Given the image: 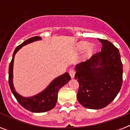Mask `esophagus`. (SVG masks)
I'll use <instances>...</instances> for the list:
<instances>
[{
	"label": "esophagus",
	"mask_w": 130,
	"mask_h": 130,
	"mask_svg": "<svg viewBox=\"0 0 130 130\" xmlns=\"http://www.w3.org/2000/svg\"><path fill=\"white\" fill-rule=\"evenodd\" d=\"M69 73L71 78H74V76H75V71L73 69H70L69 71Z\"/></svg>",
	"instance_id": "esophagus-1"
}]
</instances>
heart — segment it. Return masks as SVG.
Masks as SVG:
<instances>
[{
	"instance_id": "obj_1",
	"label": "heart",
	"mask_w": 130,
	"mask_h": 130,
	"mask_svg": "<svg viewBox=\"0 0 130 130\" xmlns=\"http://www.w3.org/2000/svg\"><path fill=\"white\" fill-rule=\"evenodd\" d=\"M77 49L79 51H83L86 49V56L87 57H91L95 51L94 44H90L87 41H81L77 44Z\"/></svg>"
}]
</instances>
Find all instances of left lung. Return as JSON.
<instances>
[{
  "label": "left lung",
  "instance_id": "obj_1",
  "mask_svg": "<svg viewBox=\"0 0 130 130\" xmlns=\"http://www.w3.org/2000/svg\"><path fill=\"white\" fill-rule=\"evenodd\" d=\"M101 52L75 66L79 83L77 101L83 107L100 109L117 96L123 82V65L119 50L106 40L99 39Z\"/></svg>",
  "mask_w": 130,
  "mask_h": 130
}]
</instances>
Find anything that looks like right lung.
<instances>
[{"label":"right lung","mask_w":130,"mask_h":130,"mask_svg":"<svg viewBox=\"0 0 130 130\" xmlns=\"http://www.w3.org/2000/svg\"><path fill=\"white\" fill-rule=\"evenodd\" d=\"M40 40H42V38L40 36L30 38L18 46L13 53V58L9 68V84L11 92L15 97V99H17L18 103L23 108L33 113H43L53 109L57 103V94L59 90L71 79L69 74L66 72L63 75L53 79L43 91L33 96L23 97L16 92L13 83V63L15 54L23 46Z\"/></svg>","instance_id":"obj_1"}]
</instances>
